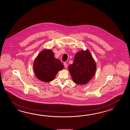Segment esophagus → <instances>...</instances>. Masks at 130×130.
<instances>
[{
    "instance_id": "esophagus-1",
    "label": "esophagus",
    "mask_w": 130,
    "mask_h": 130,
    "mask_svg": "<svg viewBox=\"0 0 130 130\" xmlns=\"http://www.w3.org/2000/svg\"><path fill=\"white\" fill-rule=\"evenodd\" d=\"M64 67L65 68H67V64L66 62H64Z\"/></svg>"
}]
</instances>
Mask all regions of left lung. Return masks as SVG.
<instances>
[{
	"label": "left lung",
	"mask_w": 130,
	"mask_h": 130,
	"mask_svg": "<svg viewBox=\"0 0 130 130\" xmlns=\"http://www.w3.org/2000/svg\"><path fill=\"white\" fill-rule=\"evenodd\" d=\"M96 68V63L88 49L77 52L75 56L73 63L68 66L73 81L80 85H86L91 80Z\"/></svg>",
	"instance_id": "1"
}]
</instances>
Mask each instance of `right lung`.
<instances>
[{"label": "right lung", "mask_w": 130, "mask_h": 130, "mask_svg": "<svg viewBox=\"0 0 130 130\" xmlns=\"http://www.w3.org/2000/svg\"><path fill=\"white\" fill-rule=\"evenodd\" d=\"M64 67L61 61L55 58L54 53L51 49L43 50L33 62V70L36 77L44 82L54 80L58 71Z\"/></svg>", "instance_id": "1"}]
</instances>
